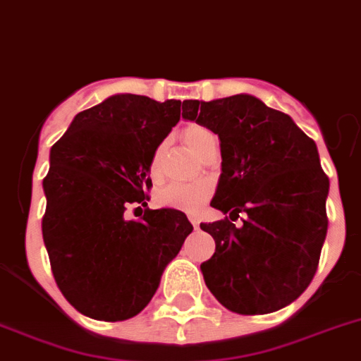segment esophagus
Returning <instances> with one entry per match:
<instances>
[{
  "label": "esophagus",
  "instance_id": "34e87169",
  "mask_svg": "<svg viewBox=\"0 0 361 361\" xmlns=\"http://www.w3.org/2000/svg\"><path fill=\"white\" fill-rule=\"evenodd\" d=\"M188 217H190V223L193 224V228H199L201 221H199V217H197V215H188Z\"/></svg>",
  "mask_w": 361,
  "mask_h": 361
}]
</instances>
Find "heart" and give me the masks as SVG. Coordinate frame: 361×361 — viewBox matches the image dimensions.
<instances>
[{
  "instance_id": "b5f03b06",
  "label": "heart",
  "mask_w": 361,
  "mask_h": 361,
  "mask_svg": "<svg viewBox=\"0 0 361 361\" xmlns=\"http://www.w3.org/2000/svg\"><path fill=\"white\" fill-rule=\"evenodd\" d=\"M183 140L193 153L201 155L212 140H215L214 133L210 129L202 128L199 124H190L183 129ZM159 168V153L151 159V171L155 173ZM212 186L208 183H175L166 186L160 192L159 199L164 206H171V208H180V210H199L204 201L210 197Z\"/></svg>"
}]
</instances>
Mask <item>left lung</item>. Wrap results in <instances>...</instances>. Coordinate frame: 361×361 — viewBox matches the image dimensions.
<instances>
[{
    "instance_id": "obj_1",
    "label": "left lung",
    "mask_w": 361,
    "mask_h": 361,
    "mask_svg": "<svg viewBox=\"0 0 361 361\" xmlns=\"http://www.w3.org/2000/svg\"><path fill=\"white\" fill-rule=\"evenodd\" d=\"M183 118L221 140V177L210 204L229 219L202 223L215 254L201 264L206 286L228 310L269 314L312 281L327 235L329 178L318 147L288 115L252 94L183 102Z\"/></svg>"
}]
</instances>
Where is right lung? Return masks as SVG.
<instances>
[{
    "instance_id": "add662e5",
    "label": "right lung",
    "mask_w": 361,
    "mask_h": 361,
    "mask_svg": "<svg viewBox=\"0 0 361 361\" xmlns=\"http://www.w3.org/2000/svg\"><path fill=\"white\" fill-rule=\"evenodd\" d=\"M178 120L180 100L113 94L78 113L51 147L43 243L61 294L84 316H137L192 233L173 208L126 219L128 204L146 206L151 159Z\"/></svg>"
}]
</instances>
